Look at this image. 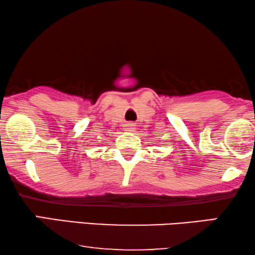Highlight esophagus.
<instances>
[{
  "mask_svg": "<svg viewBox=\"0 0 255 255\" xmlns=\"http://www.w3.org/2000/svg\"><path fill=\"white\" fill-rule=\"evenodd\" d=\"M134 128H135L133 123H127L124 125V131H133Z\"/></svg>",
  "mask_w": 255,
  "mask_h": 255,
  "instance_id": "1",
  "label": "esophagus"
}]
</instances>
